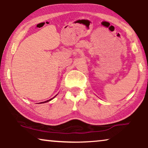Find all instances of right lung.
Wrapping results in <instances>:
<instances>
[{
	"label": "right lung",
	"mask_w": 148,
	"mask_h": 148,
	"mask_svg": "<svg viewBox=\"0 0 148 148\" xmlns=\"http://www.w3.org/2000/svg\"><path fill=\"white\" fill-rule=\"evenodd\" d=\"M53 98H54V97H53ZM51 99H53V98H52V99H51L48 100V101H45V102H42V103H47V102H48V101H50Z\"/></svg>",
	"instance_id": "1"
}]
</instances>
